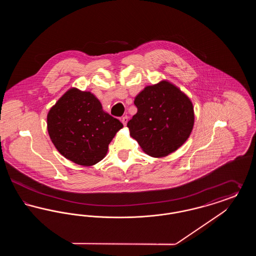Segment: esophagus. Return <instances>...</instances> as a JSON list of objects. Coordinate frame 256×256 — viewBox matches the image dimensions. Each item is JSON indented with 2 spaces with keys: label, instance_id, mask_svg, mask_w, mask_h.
<instances>
[{
  "label": "esophagus",
  "instance_id": "obj_1",
  "mask_svg": "<svg viewBox=\"0 0 256 256\" xmlns=\"http://www.w3.org/2000/svg\"><path fill=\"white\" fill-rule=\"evenodd\" d=\"M121 121H122V124H124V126H126L128 121V116H124L122 119H121Z\"/></svg>",
  "mask_w": 256,
  "mask_h": 256
}]
</instances>
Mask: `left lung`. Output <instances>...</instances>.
Listing matches in <instances>:
<instances>
[{"label":"left lung","instance_id":"1","mask_svg":"<svg viewBox=\"0 0 256 256\" xmlns=\"http://www.w3.org/2000/svg\"><path fill=\"white\" fill-rule=\"evenodd\" d=\"M134 104L137 113L128 122L130 134L152 158L176 152L192 132L193 104L168 80L146 86L135 97Z\"/></svg>","mask_w":256,"mask_h":256}]
</instances>
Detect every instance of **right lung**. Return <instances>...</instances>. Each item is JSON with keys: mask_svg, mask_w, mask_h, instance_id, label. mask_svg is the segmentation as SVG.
Instances as JSON below:
<instances>
[{"mask_svg": "<svg viewBox=\"0 0 256 256\" xmlns=\"http://www.w3.org/2000/svg\"><path fill=\"white\" fill-rule=\"evenodd\" d=\"M47 128L52 144L65 158L92 166L106 156L122 124L104 112L91 92L71 88L50 110Z\"/></svg>", "mask_w": 256, "mask_h": 256, "instance_id": "add662e5", "label": "right lung"}]
</instances>
